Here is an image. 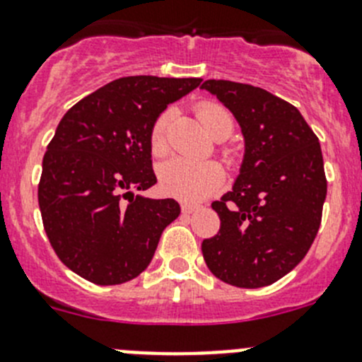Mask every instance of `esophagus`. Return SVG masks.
<instances>
[{
	"label": "esophagus",
	"instance_id": "34e87169",
	"mask_svg": "<svg viewBox=\"0 0 362 362\" xmlns=\"http://www.w3.org/2000/svg\"><path fill=\"white\" fill-rule=\"evenodd\" d=\"M180 207H182V214H191L198 209V205L194 204H182Z\"/></svg>",
	"mask_w": 362,
	"mask_h": 362
}]
</instances>
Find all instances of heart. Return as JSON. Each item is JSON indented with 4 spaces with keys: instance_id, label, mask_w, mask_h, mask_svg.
Here are the masks:
<instances>
[{
    "instance_id": "obj_1",
    "label": "heart",
    "mask_w": 362,
    "mask_h": 362,
    "mask_svg": "<svg viewBox=\"0 0 362 362\" xmlns=\"http://www.w3.org/2000/svg\"><path fill=\"white\" fill-rule=\"evenodd\" d=\"M198 119L211 136L218 132H233V119L223 108L216 104L204 103L198 106ZM171 112H164L151 128L149 144L153 155H164L168 149V133ZM227 135V136H229ZM223 182V169L214 160H189L184 157H175L165 160L158 168V185L162 193L184 202H198L213 194Z\"/></svg>"
}]
</instances>
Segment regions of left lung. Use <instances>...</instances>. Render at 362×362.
Instances as JSON below:
<instances>
[{
  "label": "left lung",
  "instance_id": "left-lung-1",
  "mask_svg": "<svg viewBox=\"0 0 362 362\" xmlns=\"http://www.w3.org/2000/svg\"><path fill=\"white\" fill-rule=\"evenodd\" d=\"M200 88L233 113L245 148L233 189L211 204L221 226L202 254L221 281L267 286L305 258L317 234L327 198L321 146L299 110L263 88L214 79Z\"/></svg>",
  "mask_w": 362,
  "mask_h": 362
}]
</instances>
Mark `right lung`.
Returning <instances> with one entry per match:
<instances>
[{
	"label": "right lung",
	"instance_id": "1",
	"mask_svg": "<svg viewBox=\"0 0 362 362\" xmlns=\"http://www.w3.org/2000/svg\"><path fill=\"white\" fill-rule=\"evenodd\" d=\"M200 83L122 77L74 104L57 124L43 157L39 209L55 254L81 278L119 285L151 263L180 205L142 194L157 184L149 135L169 104Z\"/></svg>",
	"mask_w": 362,
	"mask_h": 362
}]
</instances>
